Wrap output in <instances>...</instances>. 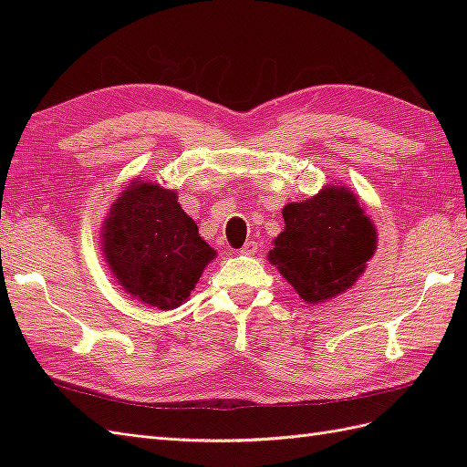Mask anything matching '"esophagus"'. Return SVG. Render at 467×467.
<instances>
[{"instance_id": "34e87169", "label": "esophagus", "mask_w": 467, "mask_h": 467, "mask_svg": "<svg viewBox=\"0 0 467 467\" xmlns=\"http://www.w3.org/2000/svg\"><path fill=\"white\" fill-rule=\"evenodd\" d=\"M242 255H255L257 253V242H247L242 249H239Z\"/></svg>"}]
</instances>
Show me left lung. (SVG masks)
Masks as SVG:
<instances>
[{"mask_svg":"<svg viewBox=\"0 0 467 467\" xmlns=\"http://www.w3.org/2000/svg\"><path fill=\"white\" fill-rule=\"evenodd\" d=\"M282 216L285 232L268 261L307 304L348 290L376 251V228L357 194L335 182L312 199L286 204Z\"/></svg>","mask_w":467,"mask_h":467,"instance_id":"obj_1","label":"left lung"}]
</instances>
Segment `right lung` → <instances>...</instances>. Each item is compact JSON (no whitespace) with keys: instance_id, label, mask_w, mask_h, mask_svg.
<instances>
[{"instance_id":"right-lung-1","label":"right lung","mask_w":467,"mask_h":467,"mask_svg":"<svg viewBox=\"0 0 467 467\" xmlns=\"http://www.w3.org/2000/svg\"><path fill=\"white\" fill-rule=\"evenodd\" d=\"M177 199L175 191L136 179L112 202L101 230L103 255L119 286L158 309L185 302L216 257Z\"/></svg>"}]
</instances>
